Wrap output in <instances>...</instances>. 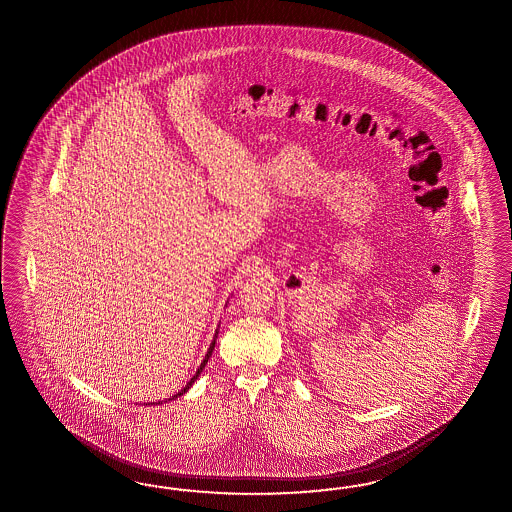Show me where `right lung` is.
<instances>
[{
	"label": "right lung",
	"mask_w": 512,
	"mask_h": 512,
	"mask_svg": "<svg viewBox=\"0 0 512 512\" xmlns=\"http://www.w3.org/2000/svg\"><path fill=\"white\" fill-rule=\"evenodd\" d=\"M216 338H217V336H216ZM216 338H214V341H212V345H210V349H208V353H206V357H204V360H202L201 368H199V370H197V373H195V375H193V377H191V381H189V383H187L186 387H184V390H180V392H178V394H176V396H172V400H174V398H178V396H182V394H186L187 390H189V388H191V385H193V383H195V381H197V377H199V375H201L202 368H204V366H206V362H208V358L212 357V351H214V345H216Z\"/></svg>",
	"instance_id": "add662e5"
}]
</instances>
